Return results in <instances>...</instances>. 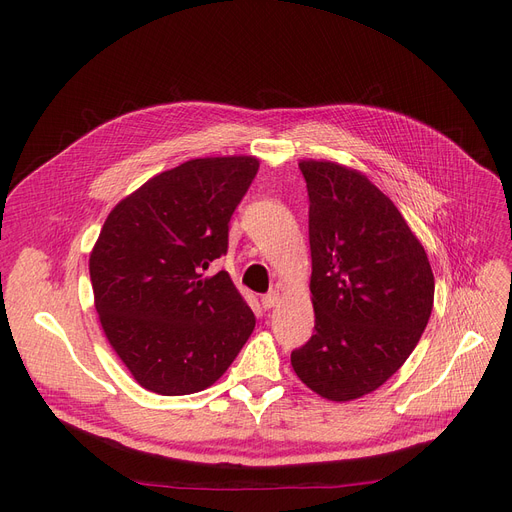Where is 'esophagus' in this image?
Masks as SVG:
<instances>
[{"instance_id":"obj_1","label":"esophagus","mask_w":512,"mask_h":512,"mask_svg":"<svg viewBox=\"0 0 512 512\" xmlns=\"http://www.w3.org/2000/svg\"><path fill=\"white\" fill-rule=\"evenodd\" d=\"M278 301H280V292H278V290L267 292V294H263V297H261V305H263V309H272V307H276V305H278Z\"/></svg>"}]
</instances>
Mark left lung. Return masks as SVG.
I'll use <instances>...</instances> for the list:
<instances>
[{
    "label": "left lung",
    "instance_id": "obj_1",
    "mask_svg": "<svg viewBox=\"0 0 512 512\" xmlns=\"http://www.w3.org/2000/svg\"><path fill=\"white\" fill-rule=\"evenodd\" d=\"M309 193L315 334L290 355L299 380L346 402L386 384L417 346L434 307L421 240L363 172L301 159Z\"/></svg>",
    "mask_w": 512,
    "mask_h": 512
}]
</instances>
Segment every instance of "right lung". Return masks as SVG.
<instances>
[{"label": "right lung", "mask_w": 512, "mask_h": 512, "mask_svg": "<svg viewBox=\"0 0 512 512\" xmlns=\"http://www.w3.org/2000/svg\"><path fill=\"white\" fill-rule=\"evenodd\" d=\"M259 159L199 157L155 174L107 215L89 257L95 309L114 353L145 390L209 388L255 330L228 272V222Z\"/></svg>", "instance_id": "add662e5"}]
</instances>
